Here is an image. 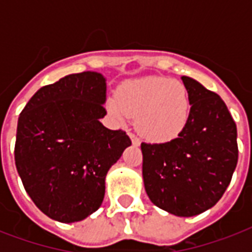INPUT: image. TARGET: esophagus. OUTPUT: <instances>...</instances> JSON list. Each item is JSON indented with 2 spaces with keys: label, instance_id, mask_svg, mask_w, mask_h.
Masks as SVG:
<instances>
[{
  "label": "esophagus",
  "instance_id": "obj_1",
  "mask_svg": "<svg viewBox=\"0 0 252 252\" xmlns=\"http://www.w3.org/2000/svg\"><path fill=\"white\" fill-rule=\"evenodd\" d=\"M129 137H130V140H132V145H133V146H140V144H141V142H140V140H138V138L136 137L134 134L130 133Z\"/></svg>",
  "mask_w": 252,
  "mask_h": 252
}]
</instances>
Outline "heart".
I'll return each instance as SVG.
<instances>
[{"instance_id":"1","label":"heart","mask_w":252,"mask_h":252,"mask_svg":"<svg viewBox=\"0 0 252 252\" xmlns=\"http://www.w3.org/2000/svg\"><path fill=\"white\" fill-rule=\"evenodd\" d=\"M107 112L119 124L136 116L137 132L146 141L166 144L182 136L191 119V99L182 82L149 76L124 81L116 98H108Z\"/></svg>"}]
</instances>
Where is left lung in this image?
I'll return each mask as SVG.
<instances>
[{"instance_id": "obj_1", "label": "left lung", "mask_w": 252, "mask_h": 252, "mask_svg": "<svg viewBox=\"0 0 252 252\" xmlns=\"http://www.w3.org/2000/svg\"><path fill=\"white\" fill-rule=\"evenodd\" d=\"M191 119L180 137L141 144L142 179L150 201L179 217L211 209L230 184L238 162L237 126L219 95L182 77Z\"/></svg>"}]
</instances>
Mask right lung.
Here are the masks:
<instances>
[{"label": "right lung", "instance_id": "1", "mask_svg": "<svg viewBox=\"0 0 252 252\" xmlns=\"http://www.w3.org/2000/svg\"><path fill=\"white\" fill-rule=\"evenodd\" d=\"M106 77L82 72L32 95L19 115L15 166L26 192L49 219L82 221L102 205L106 175L130 146L103 126Z\"/></svg>", "mask_w": 252, "mask_h": 252}]
</instances>
